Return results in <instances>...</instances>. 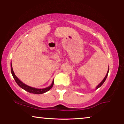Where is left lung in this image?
<instances>
[{
    "label": "left lung",
    "instance_id": "8db88e82",
    "mask_svg": "<svg viewBox=\"0 0 124 124\" xmlns=\"http://www.w3.org/2000/svg\"><path fill=\"white\" fill-rule=\"evenodd\" d=\"M108 72H109V68H108V71H107V74H106V77H104V78L103 79V80L101 81V82L99 84H98L97 86H96V89H98V88L99 87H100L101 86L103 85V84L104 83V81H105V80H106V79H107V76H108Z\"/></svg>",
    "mask_w": 124,
    "mask_h": 124
}]
</instances>
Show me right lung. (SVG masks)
I'll return each mask as SVG.
<instances>
[{"instance_id":"right-lung-1","label":"right lung","mask_w":124,"mask_h":124,"mask_svg":"<svg viewBox=\"0 0 124 124\" xmlns=\"http://www.w3.org/2000/svg\"><path fill=\"white\" fill-rule=\"evenodd\" d=\"M11 74L12 75V77H13L16 83L17 84V85L19 86L20 87H21L22 89H23L24 90H26V91L29 92V93L38 94V95L44 93H45V92H46L47 91H49V90L51 89L54 85V80H53V81H52L51 85L47 87H46V88H44V89H37V88L31 87L28 85L25 84L22 82V81H21L16 76V75L15 74L13 70V69H12L11 62Z\"/></svg>"}]
</instances>
